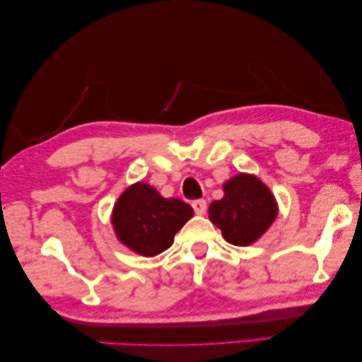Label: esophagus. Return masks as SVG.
Wrapping results in <instances>:
<instances>
[{"mask_svg":"<svg viewBox=\"0 0 362 362\" xmlns=\"http://www.w3.org/2000/svg\"><path fill=\"white\" fill-rule=\"evenodd\" d=\"M192 209L197 215H202V214H205V210H207V202H205L204 199L192 200Z\"/></svg>","mask_w":362,"mask_h":362,"instance_id":"esophagus-1","label":"esophagus"}]
</instances>
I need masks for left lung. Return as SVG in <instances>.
Wrapping results in <instances>:
<instances>
[{
  "mask_svg": "<svg viewBox=\"0 0 362 362\" xmlns=\"http://www.w3.org/2000/svg\"><path fill=\"white\" fill-rule=\"evenodd\" d=\"M225 197L214 200L209 216L235 246H247L262 236L276 216L272 192L255 176L238 175L225 182Z\"/></svg>",
  "mask_w": 362,
  "mask_h": 362,
  "instance_id": "1",
  "label": "left lung"
}]
</instances>
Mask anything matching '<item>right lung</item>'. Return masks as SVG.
<instances>
[{
    "label": "right lung",
    "instance_id": "1",
    "mask_svg": "<svg viewBox=\"0 0 362 362\" xmlns=\"http://www.w3.org/2000/svg\"><path fill=\"white\" fill-rule=\"evenodd\" d=\"M194 215L181 199H165L144 182L127 187L113 210L119 241L142 255H157L173 243L177 230Z\"/></svg>",
    "mask_w": 362,
    "mask_h": 362
}]
</instances>
